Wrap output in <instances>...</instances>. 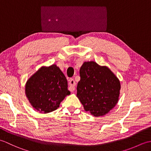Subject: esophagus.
Wrapping results in <instances>:
<instances>
[{"label":"esophagus","instance_id":"obj_1","mask_svg":"<svg viewBox=\"0 0 151 151\" xmlns=\"http://www.w3.org/2000/svg\"><path fill=\"white\" fill-rule=\"evenodd\" d=\"M75 85H76V83H75V81H74V79L70 78L69 80V89L70 91H71V92L74 91V90L75 89Z\"/></svg>","mask_w":151,"mask_h":151}]
</instances>
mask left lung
<instances>
[{"instance_id":"obj_1","label":"left lung","mask_w":151,"mask_h":151,"mask_svg":"<svg viewBox=\"0 0 151 151\" xmlns=\"http://www.w3.org/2000/svg\"><path fill=\"white\" fill-rule=\"evenodd\" d=\"M80 76L76 96L86 111L100 117L115 106L121 84L108 67L99 65L93 61L85 62L80 69Z\"/></svg>"}]
</instances>
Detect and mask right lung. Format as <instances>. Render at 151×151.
Masks as SVG:
<instances>
[{
	"label": "right lung",
	"instance_id": "obj_1",
	"mask_svg": "<svg viewBox=\"0 0 151 151\" xmlns=\"http://www.w3.org/2000/svg\"><path fill=\"white\" fill-rule=\"evenodd\" d=\"M67 81L55 64L41 67L28 79L25 94L32 107L40 113L56 110L67 95Z\"/></svg>",
	"mask_w": 151,
	"mask_h": 151
}]
</instances>
